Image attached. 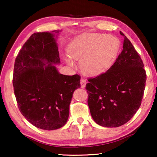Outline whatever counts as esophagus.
<instances>
[{
  "instance_id": "1",
  "label": "esophagus",
  "mask_w": 157,
  "mask_h": 157,
  "mask_svg": "<svg viewBox=\"0 0 157 157\" xmlns=\"http://www.w3.org/2000/svg\"><path fill=\"white\" fill-rule=\"evenodd\" d=\"M86 80L85 78H81V88H84L86 86Z\"/></svg>"
}]
</instances>
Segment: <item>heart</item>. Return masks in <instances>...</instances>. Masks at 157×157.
<instances>
[{
	"instance_id": "obj_1",
	"label": "heart",
	"mask_w": 157,
	"mask_h": 157,
	"mask_svg": "<svg viewBox=\"0 0 157 157\" xmlns=\"http://www.w3.org/2000/svg\"><path fill=\"white\" fill-rule=\"evenodd\" d=\"M120 48V41L113 36L85 33L78 36L68 47V55L81 61L83 70L89 74H98L113 63ZM72 64L71 61H69Z\"/></svg>"
}]
</instances>
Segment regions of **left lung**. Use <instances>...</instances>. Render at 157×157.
<instances>
[{"instance_id":"left-lung-1","label":"left lung","mask_w":157,"mask_h":157,"mask_svg":"<svg viewBox=\"0 0 157 157\" xmlns=\"http://www.w3.org/2000/svg\"><path fill=\"white\" fill-rule=\"evenodd\" d=\"M123 50L105 73L88 79V105L94 121L105 127H118L138 111L145 89L147 74L140 56L127 37Z\"/></svg>"}]
</instances>
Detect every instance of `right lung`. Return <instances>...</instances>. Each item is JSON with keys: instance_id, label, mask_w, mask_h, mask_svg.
<instances>
[{"instance_id": "right-lung-1", "label": "right lung", "mask_w": 157, "mask_h": 157, "mask_svg": "<svg viewBox=\"0 0 157 157\" xmlns=\"http://www.w3.org/2000/svg\"><path fill=\"white\" fill-rule=\"evenodd\" d=\"M59 32L32 34L14 64L13 85L19 110L30 123L44 130L65 125L73 94L81 87L79 75L61 74L53 65L60 63L53 33Z\"/></svg>"}]
</instances>
